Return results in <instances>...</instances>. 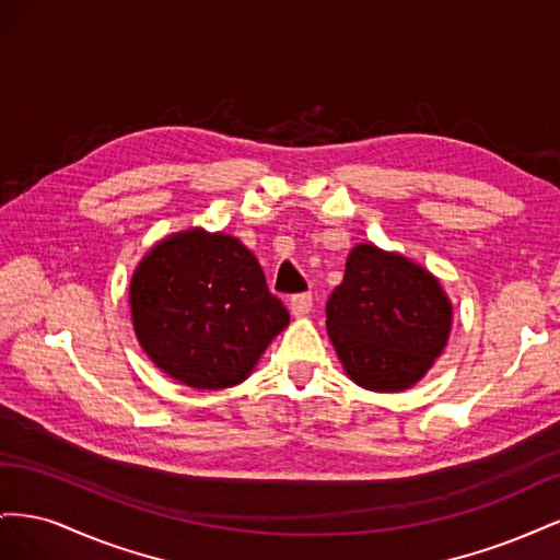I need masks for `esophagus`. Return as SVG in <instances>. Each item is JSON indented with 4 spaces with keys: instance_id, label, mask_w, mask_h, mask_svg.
Instances as JSON below:
<instances>
[{
    "instance_id": "34e87169",
    "label": "esophagus",
    "mask_w": 560,
    "mask_h": 560,
    "mask_svg": "<svg viewBox=\"0 0 560 560\" xmlns=\"http://www.w3.org/2000/svg\"><path fill=\"white\" fill-rule=\"evenodd\" d=\"M313 308V296L311 294H296L290 301V311L294 317H306Z\"/></svg>"
}]
</instances>
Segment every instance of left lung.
I'll use <instances>...</instances> for the list:
<instances>
[{"label":"left lung","instance_id":"left-lung-1","mask_svg":"<svg viewBox=\"0 0 560 560\" xmlns=\"http://www.w3.org/2000/svg\"><path fill=\"white\" fill-rule=\"evenodd\" d=\"M453 303L425 266L354 245L327 303V334L346 376L371 393L413 387L444 352Z\"/></svg>","mask_w":560,"mask_h":560}]
</instances>
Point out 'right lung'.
<instances>
[{
	"mask_svg": "<svg viewBox=\"0 0 560 560\" xmlns=\"http://www.w3.org/2000/svg\"><path fill=\"white\" fill-rule=\"evenodd\" d=\"M130 317L147 358L196 389L243 383L290 325L257 257L200 226L167 235L135 266Z\"/></svg>",
	"mask_w": 560,
	"mask_h": 560,
	"instance_id": "add662e5",
	"label": "right lung"
}]
</instances>
